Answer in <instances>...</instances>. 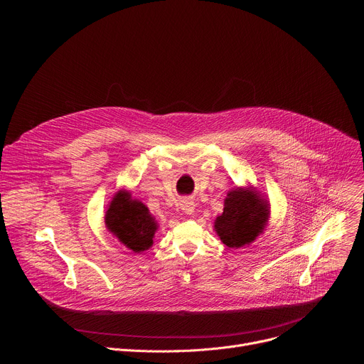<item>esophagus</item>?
Here are the masks:
<instances>
[{
	"label": "esophagus",
	"mask_w": 364,
	"mask_h": 364,
	"mask_svg": "<svg viewBox=\"0 0 364 364\" xmlns=\"http://www.w3.org/2000/svg\"><path fill=\"white\" fill-rule=\"evenodd\" d=\"M181 209L184 210L186 215H191L194 212V201L193 200H184L181 203Z\"/></svg>",
	"instance_id": "1"
}]
</instances>
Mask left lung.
<instances>
[{
    "label": "left lung",
    "mask_w": 364,
    "mask_h": 364,
    "mask_svg": "<svg viewBox=\"0 0 364 364\" xmlns=\"http://www.w3.org/2000/svg\"><path fill=\"white\" fill-rule=\"evenodd\" d=\"M268 218V201L252 188L237 187L228 193L223 213L215 220V230L226 246L239 249L265 230Z\"/></svg>",
    "instance_id": "8db88e82"
}]
</instances>
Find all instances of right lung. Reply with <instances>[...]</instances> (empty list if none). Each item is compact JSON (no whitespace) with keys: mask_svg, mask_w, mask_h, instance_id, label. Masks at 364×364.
Returning a JSON list of instances; mask_svg holds the SVG:
<instances>
[{"mask_svg":"<svg viewBox=\"0 0 364 364\" xmlns=\"http://www.w3.org/2000/svg\"><path fill=\"white\" fill-rule=\"evenodd\" d=\"M105 225L122 245L135 253L152 246V237L159 229L148 207L132 198L127 190H119L114 196L105 215Z\"/></svg>","mask_w":364,"mask_h":364,"instance_id":"obj_1","label":"right lung"}]
</instances>
